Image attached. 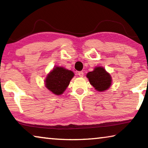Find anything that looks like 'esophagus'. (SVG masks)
Here are the masks:
<instances>
[{
  "instance_id": "esophagus-1",
  "label": "esophagus",
  "mask_w": 148,
  "mask_h": 148,
  "mask_svg": "<svg viewBox=\"0 0 148 148\" xmlns=\"http://www.w3.org/2000/svg\"><path fill=\"white\" fill-rule=\"evenodd\" d=\"M78 75L80 76V77H83L84 75V73L83 71H79L78 72Z\"/></svg>"
}]
</instances>
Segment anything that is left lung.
Masks as SVG:
<instances>
[{"label":"left lung","instance_id":"8db88e82","mask_svg":"<svg viewBox=\"0 0 148 148\" xmlns=\"http://www.w3.org/2000/svg\"><path fill=\"white\" fill-rule=\"evenodd\" d=\"M87 77L90 84L99 91L107 90L112 83L111 76L102 67H96L93 71L87 73Z\"/></svg>","mask_w":148,"mask_h":148}]
</instances>
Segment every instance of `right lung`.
<instances>
[{
    "label": "right lung",
    "mask_w": 148,
    "mask_h": 148,
    "mask_svg": "<svg viewBox=\"0 0 148 148\" xmlns=\"http://www.w3.org/2000/svg\"><path fill=\"white\" fill-rule=\"evenodd\" d=\"M74 75L71 71L63 67L57 66L47 76L46 86L53 93L57 95H61L69 86Z\"/></svg>",
    "instance_id": "add662e5"
}]
</instances>
